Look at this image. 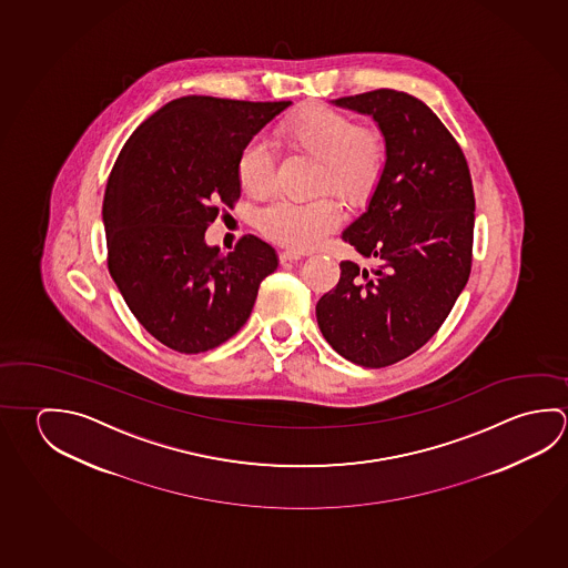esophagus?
Masks as SVG:
<instances>
[{
	"mask_svg": "<svg viewBox=\"0 0 568 568\" xmlns=\"http://www.w3.org/2000/svg\"><path fill=\"white\" fill-rule=\"evenodd\" d=\"M301 257H303L301 251L285 250L280 253V260L283 261V263H285V261H297L301 260Z\"/></svg>",
	"mask_w": 568,
	"mask_h": 568,
	"instance_id": "obj_1",
	"label": "esophagus"
}]
</instances>
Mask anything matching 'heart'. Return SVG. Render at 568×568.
Wrapping results in <instances>:
<instances>
[{
	"label": "heart",
	"instance_id": "heart-1",
	"mask_svg": "<svg viewBox=\"0 0 568 568\" xmlns=\"http://www.w3.org/2000/svg\"><path fill=\"white\" fill-rule=\"evenodd\" d=\"M293 150L305 151L323 163L321 190H331L348 201L363 200L377 185L385 168L381 133L358 128L345 113L323 105L298 111L283 130ZM243 190L253 195L271 191L277 178V153L265 138L243 145L237 161ZM343 223V210L331 197L301 201L277 200L261 211L263 233L281 245L313 250Z\"/></svg>",
	"mask_w": 568,
	"mask_h": 568
}]
</instances>
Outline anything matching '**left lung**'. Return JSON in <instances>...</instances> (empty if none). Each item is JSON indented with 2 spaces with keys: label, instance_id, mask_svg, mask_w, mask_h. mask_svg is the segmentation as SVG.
<instances>
[{
  "label": "left lung",
  "instance_id": "8db88e82",
  "mask_svg": "<svg viewBox=\"0 0 568 568\" xmlns=\"http://www.w3.org/2000/svg\"><path fill=\"white\" fill-rule=\"evenodd\" d=\"M333 103L377 121L387 160L367 211L341 235L378 267L341 261L337 287L318 298V328L341 357L387 367L437 333L467 285L473 181L457 141L417 98L375 90Z\"/></svg>",
  "mask_w": 568,
  "mask_h": 568
}]
</instances>
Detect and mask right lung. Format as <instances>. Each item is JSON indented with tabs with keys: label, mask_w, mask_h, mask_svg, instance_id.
<instances>
[{
	"label": "right lung",
	"mask_w": 568,
	"mask_h": 568,
	"mask_svg": "<svg viewBox=\"0 0 568 568\" xmlns=\"http://www.w3.org/2000/svg\"><path fill=\"white\" fill-rule=\"evenodd\" d=\"M291 101L187 95L123 145L103 197L108 267L148 333L180 353L220 347L250 318L277 253L255 235L231 253L205 243L221 205L240 200L237 161Z\"/></svg>",
	"instance_id": "obj_1"
}]
</instances>
